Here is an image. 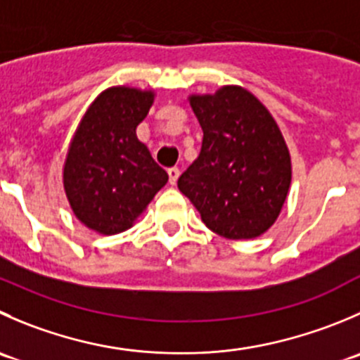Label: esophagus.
<instances>
[{
  "mask_svg": "<svg viewBox=\"0 0 360 360\" xmlns=\"http://www.w3.org/2000/svg\"><path fill=\"white\" fill-rule=\"evenodd\" d=\"M167 174H169V183L174 186V184L177 183V179H179V169H177V167H172V169L167 170Z\"/></svg>",
  "mask_w": 360,
  "mask_h": 360,
  "instance_id": "34e87169",
  "label": "esophagus"
}]
</instances>
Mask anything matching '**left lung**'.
Instances as JSON below:
<instances>
[{
    "mask_svg": "<svg viewBox=\"0 0 360 360\" xmlns=\"http://www.w3.org/2000/svg\"><path fill=\"white\" fill-rule=\"evenodd\" d=\"M190 105L204 139L177 188L218 236H262L280 216L292 181L290 153L276 121L240 86L191 95Z\"/></svg>",
    "mask_w": 360,
    "mask_h": 360,
    "instance_id": "8db88e82",
    "label": "left lung"
}]
</instances>
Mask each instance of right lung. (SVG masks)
<instances>
[{"mask_svg":"<svg viewBox=\"0 0 360 360\" xmlns=\"http://www.w3.org/2000/svg\"><path fill=\"white\" fill-rule=\"evenodd\" d=\"M155 93L109 87L84 114L70 142L63 186L73 214L103 236L124 232L169 181L137 139Z\"/></svg>","mask_w":360,"mask_h":360,"instance_id":"obj_1","label":"right lung"}]
</instances>
